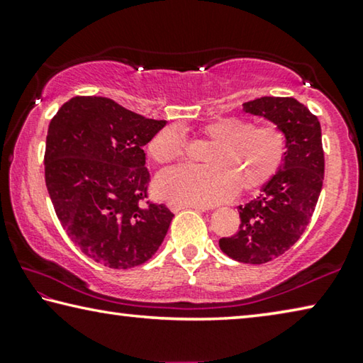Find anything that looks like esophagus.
Listing matches in <instances>:
<instances>
[{"mask_svg":"<svg viewBox=\"0 0 363 363\" xmlns=\"http://www.w3.org/2000/svg\"><path fill=\"white\" fill-rule=\"evenodd\" d=\"M167 207H169V208H171L172 212H174V213L181 212V210H184V208H199V210H203V208H200V207H196V205H189V203L176 202V200H171V202L167 203Z\"/></svg>","mask_w":363,"mask_h":363,"instance_id":"esophagus-1","label":"esophagus"}]
</instances>
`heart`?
<instances>
[{"mask_svg": "<svg viewBox=\"0 0 363 363\" xmlns=\"http://www.w3.org/2000/svg\"><path fill=\"white\" fill-rule=\"evenodd\" d=\"M213 143L203 156L208 167L179 166L161 172L156 191L176 202L210 207L228 200L236 189L250 192L277 174L286 155V137L277 125L254 127L251 121L226 117L202 128ZM148 153L158 164L184 158L186 140L179 128L164 127L150 140Z\"/></svg>", "mask_w": 363, "mask_h": 363, "instance_id": "heart-1", "label": "heart"}]
</instances>
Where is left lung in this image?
<instances>
[{
    "mask_svg": "<svg viewBox=\"0 0 363 363\" xmlns=\"http://www.w3.org/2000/svg\"><path fill=\"white\" fill-rule=\"evenodd\" d=\"M245 112L266 117L284 130L286 155L259 197L240 205V230L221 238L220 250L245 264H266L290 250L310 223L324 179L321 125L294 97H259Z\"/></svg>",
    "mask_w": 363,
    "mask_h": 363,
    "instance_id": "left-lung-1",
    "label": "left lung"
}]
</instances>
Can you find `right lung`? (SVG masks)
Wrapping results in <instances>:
<instances>
[{
    "label": "right lung",
    "instance_id": "right-lung-1",
    "mask_svg": "<svg viewBox=\"0 0 363 363\" xmlns=\"http://www.w3.org/2000/svg\"><path fill=\"white\" fill-rule=\"evenodd\" d=\"M166 121H153L99 96H77L50 121L45 184L74 245L111 269L147 262L174 213L147 200V145Z\"/></svg>",
    "mask_w": 363,
    "mask_h": 363
}]
</instances>
